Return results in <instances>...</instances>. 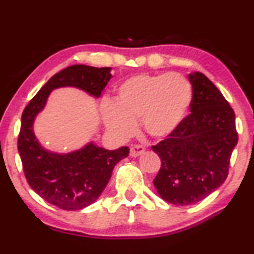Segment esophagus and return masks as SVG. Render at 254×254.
Masks as SVG:
<instances>
[{
    "instance_id": "1",
    "label": "esophagus",
    "mask_w": 254,
    "mask_h": 254,
    "mask_svg": "<svg viewBox=\"0 0 254 254\" xmlns=\"http://www.w3.org/2000/svg\"><path fill=\"white\" fill-rule=\"evenodd\" d=\"M144 152H145V147L141 145H133L131 146L130 148V155L132 158H137V156L141 155Z\"/></svg>"
}]
</instances>
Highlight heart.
Wrapping results in <instances>:
<instances>
[{
  "label": "heart",
  "instance_id": "1",
  "mask_svg": "<svg viewBox=\"0 0 254 254\" xmlns=\"http://www.w3.org/2000/svg\"><path fill=\"white\" fill-rule=\"evenodd\" d=\"M192 98L190 81L180 73L135 74L116 88L115 103H103V121L121 139L133 134L139 120L146 133L164 138L187 117Z\"/></svg>",
  "mask_w": 254,
  "mask_h": 254
}]
</instances>
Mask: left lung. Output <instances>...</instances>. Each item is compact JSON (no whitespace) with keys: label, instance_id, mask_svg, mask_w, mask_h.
<instances>
[{"label":"left lung","instance_id":"left-lung-1","mask_svg":"<svg viewBox=\"0 0 254 254\" xmlns=\"http://www.w3.org/2000/svg\"><path fill=\"white\" fill-rule=\"evenodd\" d=\"M193 98L190 114L152 149L161 159L153 181L163 200L189 206L224 183L237 145L235 113L217 87L201 72L189 73Z\"/></svg>","mask_w":254,"mask_h":254}]
</instances>
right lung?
<instances>
[{
  "label": "right lung",
  "mask_w": 254,
  "mask_h": 254,
  "mask_svg": "<svg viewBox=\"0 0 254 254\" xmlns=\"http://www.w3.org/2000/svg\"><path fill=\"white\" fill-rule=\"evenodd\" d=\"M110 70L84 64L65 67L41 87L21 115L18 152L27 183L42 199L62 209L79 210L94 202L106 189L116 163L128 155V147L108 151L88 142L66 154L51 152L35 137L34 120L56 88L76 87L100 98L112 78Z\"/></svg>",
  "instance_id": "1"
}]
</instances>
